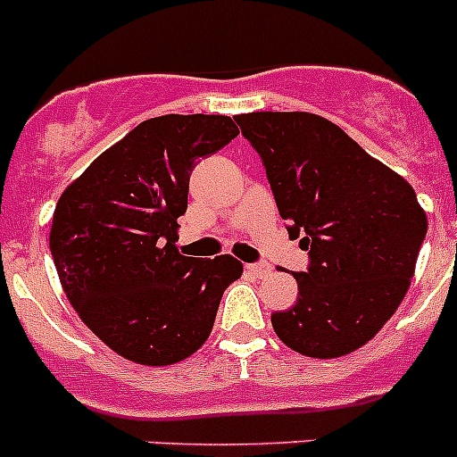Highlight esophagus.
<instances>
[{"mask_svg": "<svg viewBox=\"0 0 457 457\" xmlns=\"http://www.w3.org/2000/svg\"><path fill=\"white\" fill-rule=\"evenodd\" d=\"M270 265L268 263H250L247 265V272L254 274V277H265V274H270Z\"/></svg>", "mask_w": 457, "mask_h": 457, "instance_id": "34e87169", "label": "esophagus"}]
</instances>
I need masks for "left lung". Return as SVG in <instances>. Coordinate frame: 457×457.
Returning a JSON list of instances; mask_svg holds the SVG:
<instances>
[{
    "instance_id": "8db88e82",
    "label": "left lung",
    "mask_w": 457,
    "mask_h": 457,
    "mask_svg": "<svg viewBox=\"0 0 457 457\" xmlns=\"http://www.w3.org/2000/svg\"><path fill=\"white\" fill-rule=\"evenodd\" d=\"M261 156L287 232L310 265L299 296L272 314L292 351L314 360L348 355L373 339L404 299L427 237L413 187L351 136L305 111L237 116Z\"/></svg>"
}]
</instances>
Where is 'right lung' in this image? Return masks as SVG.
<instances>
[{
    "mask_svg": "<svg viewBox=\"0 0 457 457\" xmlns=\"http://www.w3.org/2000/svg\"><path fill=\"white\" fill-rule=\"evenodd\" d=\"M237 136L228 116L152 118L100 154L57 201L48 243L62 287L125 360H187L210 337L225 287L241 277L234 256L201 261L176 245L194 165Z\"/></svg>",
    "mask_w": 457,
    "mask_h": 457,
    "instance_id": "right-lung-1",
    "label": "right lung"
}]
</instances>
